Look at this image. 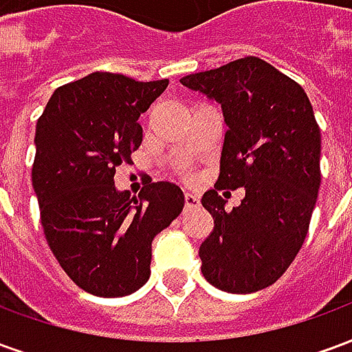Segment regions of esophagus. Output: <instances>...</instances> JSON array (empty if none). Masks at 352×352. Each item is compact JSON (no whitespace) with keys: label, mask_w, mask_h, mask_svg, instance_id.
<instances>
[{"label":"esophagus","mask_w":352,"mask_h":352,"mask_svg":"<svg viewBox=\"0 0 352 352\" xmlns=\"http://www.w3.org/2000/svg\"><path fill=\"white\" fill-rule=\"evenodd\" d=\"M184 204L186 207H199V196L198 194H194V192H184Z\"/></svg>","instance_id":"34e87169"}]
</instances>
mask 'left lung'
<instances>
[{"label":"left lung","mask_w":352,"mask_h":352,"mask_svg":"<svg viewBox=\"0 0 352 352\" xmlns=\"http://www.w3.org/2000/svg\"><path fill=\"white\" fill-rule=\"evenodd\" d=\"M183 87L221 103L228 126L221 175L201 206L213 232L199 247L201 273L213 287L251 294L292 264L309 230L320 186V130L303 88L256 56L192 73ZM245 188L232 212L222 188Z\"/></svg>","instance_id":"1"}]
</instances>
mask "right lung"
<instances>
[{
	"instance_id": "right-lung-1",
	"label": "right lung",
	"mask_w": 352,
	"mask_h": 352,
	"mask_svg": "<svg viewBox=\"0 0 352 352\" xmlns=\"http://www.w3.org/2000/svg\"><path fill=\"white\" fill-rule=\"evenodd\" d=\"M90 73L50 96L35 128L32 183L52 254L94 296L120 298L151 277L153 239L184 207L173 183H148L139 198L116 190L115 171L143 141L139 116L168 88Z\"/></svg>"
}]
</instances>
